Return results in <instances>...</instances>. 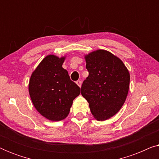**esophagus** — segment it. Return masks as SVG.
I'll return each instance as SVG.
<instances>
[{"mask_svg":"<svg viewBox=\"0 0 159 159\" xmlns=\"http://www.w3.org/2000/svg\"><path fill=\"white\" fill-rule=\"evenodd\" d=\"M76 83H77V84L78 86L80 87H80H81V85H82V82L80 81V80H77V81L76 82Z\"/></svg>","mask_w":159,"mask_h":159,"instance_id":"1","label":"esophagus"}]
</instances>
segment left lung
I'll return each mask as SVG.
<instances>
[{"instance_id": "1", "label": "left lung", "mask_w": 159, "mask_h": 159, "mask_svg": "<svg viewBox=\"0 0 159 159\" xmlns=\"http://www.w3.org/2000/svg\"><path fill=\"white\" fill-rule=\"evenodd\" d=\"M84 58L89 75L82 84L81 94L94 118L106 120L125 103L129 87V71L121 59L105 50L91 52Z\"/></svg>"}]
</instances>
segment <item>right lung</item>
<instances>
[{"mask_svg":"<svg viewBox=\"0 0 159 159\" xmlns=\"http://www.w3.org/2000/svg\"><path fill=\"white\" fill-rule=\"evenodd\" d=\"M65 57L48 55L32 72L29 93L34 108L51 121H61L68 116L80 88L71 81L62 67Z\"/></svg>","mask_w":159,"mask_h":159,"instance_id":"obj_1","label":"right lung"}]
</instances>
